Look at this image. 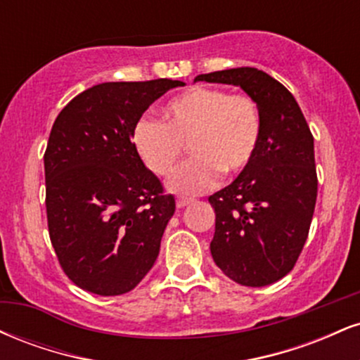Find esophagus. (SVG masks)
<instances>
[{
	"label": "esophagus",
	"instance_id": "obj_1",
	"mask_svg": "<svg viewBox=\"0 0 360 360\" xmlns=\"http://www.w3.org/2000/svg\"><path fill=\"white\" fill-rule=\"evenodd\" d=\"M193 203V200L191 198H177L176 200V205H177V208H184V206H188V205H191Z\"/></svg>",
	"mask_w": 360,
	"mask_h": 360
}]
</instances>
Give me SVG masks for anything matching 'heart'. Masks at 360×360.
Listing matches in <instances>:
<instances>
[{"label":"heart","instance_id":"obj_1","mask_svg":"<svg viewBox=\"0 0 360 360\" xmlns=\"http://www.w3.org/2000/svg\"><path fill=\"white\" fill-rule=\"evenodd\" d=\"M164 122L140 118L131 142L142 162L157 176L171 174L186 143L193 159L167 179V189L194 196L217 184L221 172L238 174L249 167L259 148L262 120L245 94L194 86L172 98Z\"/></svg>","mask_w":360,"mask_h":360}]
</instances>
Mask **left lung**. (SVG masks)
Wrapping results in <instances>:
<instances>
[{
    "label": "left lung",
    "mask_w": 360,
    "mask_h": 360,
    "mask_svg": "<svg viewBox=\"0 0 360 360\" xmlns=\"http://www.w3.org/2000/svg\"><path fill=\"white\" fill-rule=\"evenodd\" d=\"M196 81L238 86L257 105L262 134L254 160L208 198L214 208L212 257L242 286L262 288L295 267L316 203L313 135L295 96L255 68L200 74Z\"/></svg>",
    "instance_id": "left-lung-1"
}]
</instances>
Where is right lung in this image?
I'll return each mask as SVG.
<instances>
[{
  "label": "right lung",
  "mask_w": 360,
  "mask_h": 360,
  "mask_svg": "<svg viewBox=\"0 0 360 360\" xmlns=\"http://www.w3.org/2000/svg\"><path fill=\"white\" fill-rule=\"evenodd\" d=\"M177 86L184 82H101L53 122L44 155L49 235L81 289L125 295L154 266L176 200L135 152L131 131Z\"/></svg>",
  "instance_id": "obj_1"
}]
</instances>
